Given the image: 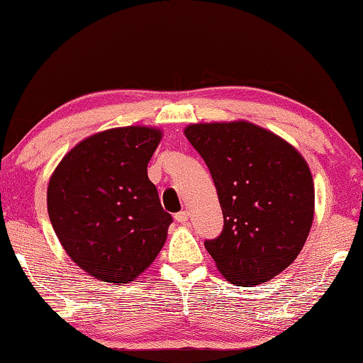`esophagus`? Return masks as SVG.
<instances>
[{
  "instance_id": "1",
  "label": "esophagus",
  "mask_w": 363,
  "mask_h": 363,
  "mask_svg": "<svg viewBox=\"0 0 363 363\" xmlns=\"http://www.w3.org/2000/svg\"><path fill=\"white\" fill-rule=\"evenodd\" d=\"M174 219H176V223H179V224H187V220H189V213H187V211H179V213H176V214H174Z\"/></svg>"
}]
</instances>
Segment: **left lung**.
I'll use <instances>...</instances> for the list:
<instances>
[{"label":"left lung","mask_w":363,"mask_h":363,"mask_svg":"<svg viewBox=\"0 0 363 363\" xmlns=\"http://www.w3.org/2000/svg\"><path fill=\"white\" fill-rule=\"evenodd\" d=\"M184 134L216 186L224 229L205 248L237 286L274 279L296 259L314 220V181L304 157L255 123L189 125Z\"/></svg>","instance_id":"obj_1"}]
</instances>
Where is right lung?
I'll list each match as a JSON object with an SVG mask.
<instances>
[{
  "instance_id": "right-lung-1",
  "label": "right lung",
  "mask_w": 363,
  "mask_h": 363,
  "mask_svg": "<svg viewBox=\"0 0 363 363\" xmlns=\"http://www.w3.org/2000/svg\"><path fill=\"white\" fill-rule=\"evenodd\" d=\"M163 133L125 126L96 133L60 160L48 213L70 259L108 284H130L167 242L171 214L147 176Z\"/></svg>"
}]
</instances>
